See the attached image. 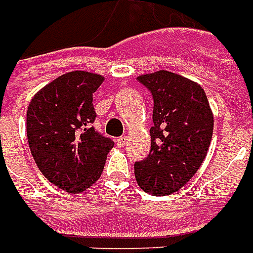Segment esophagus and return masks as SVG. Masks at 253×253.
Instances as JSON below:
<instances>
[{"mask_svg": "<svg viewBox=\"0 0 253 253\" xmlns=\"http://www.w3.org/2000/svg\"><path fill=\"white\" fill-rule=\"evenodd\" d=\"M127 143H128V138H127V136H121V138L118 139V146H119V147H125Z\"/></svg>", "mask_w": 253, "mask_h": 253, "instance_id": "34e87169", "label": "esophagus"}]
</instances>
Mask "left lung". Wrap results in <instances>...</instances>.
Listing matches in <instances>:
<instances>
[{
  "instance_id": "1",
  "label": "left lung",
  "mask_w": 253,
  "mask_h": 253,
  "mask_svg": "<svg viewBox=\"0 0 253 253\" xmlns=\"http://www.w3.org/2000/svg\"><path fill=\"white\" fill-rule=\"evenodd\" d=\"M150 89L154 107L150 154L135 162L136 182L151 196L186 185L203 165L213 135V112L203 87L169 71L136 78Z\"/></svg>"
}]
</instances>
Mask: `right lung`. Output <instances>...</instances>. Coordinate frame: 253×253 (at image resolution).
I'll use <instances>...</instances> for the list:
<instances>
[{
  "label": "right lung",
  "instance_id": "1",
  "mask_svg": "<svg viewBox=\"0 0 253 253\" xmlns=\"http://www.w3.org/2000/svg\"><path fill=\"white\" fill-rule=\"evenodd\" d=\"M103 82L102 75L72 71L44 85L28 106L32 157L42 175L68 193H82L98 181L114 147L92 127V95Z\"/></svg>",
  "mask_w": 253,
  "mask_h": 253
}]
</instances>
